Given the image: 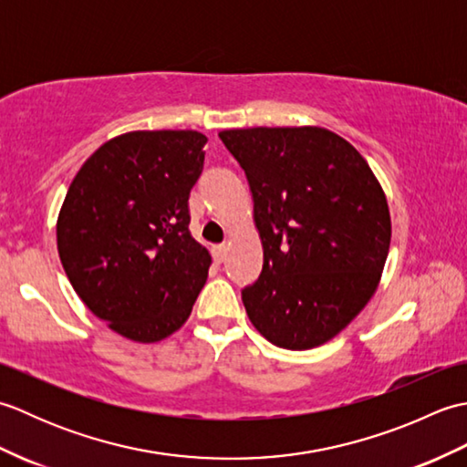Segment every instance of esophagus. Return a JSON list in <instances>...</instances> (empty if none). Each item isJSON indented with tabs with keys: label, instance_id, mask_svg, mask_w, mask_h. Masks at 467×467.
I'll return each instance as SVG.
<instances>
[{
	"label": "esophagus",
	"instance_id": "1",
	"mask_svg": "<svg viewBox=\"0 0 467 467\" xmlns=\"http://www.w3.org/2000/svg\"><path fill=\"white\" fill-rule=\"evenodd\" d=\"M211 253H213V259L216 263H223L224 256H226V246L224 244H214L213 249H211Z\"/></svg>",
	"mask_w": 467,
	"mask_h": 467
}]
</instances>
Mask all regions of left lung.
Returning <instances> with one entry per match:
<instances>
[{"mask_svg":"<svg viewBox=\"0 0 467 467\" xmlns=\"http://www.w3.org/2000/svg\"><path fill=\"white\" fill-rule=\"evenodd\" d=\"M249 181L263 271L243 289L251 323L283 349H313L343 331L381 279L391 218L355 148L325 128L218 134Z\"/></svg>","mask_w":467,"mask_h":467,"instance_id":"left-lung-1","label":"left lung"}]
</instances>
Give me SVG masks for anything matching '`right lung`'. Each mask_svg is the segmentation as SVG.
Segmentation results:
<instances>
[{"mask_svg": "<svg viewBox=\"0 0 467 467\" xmlns=\"http://www.w3.org/2000/svg\"><path fill=\"white\" fill-rule=\"evenodd\" d=\"M206 136L138 130L88 158L57 216V253L78 296L112 331L154 343L181 329L211 254L188 224Z\"/></svg>", "mask_w": 467, "mask_h": 467, "instance_id": "add662e5", "label": "right lung"}]
</instances>
